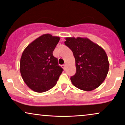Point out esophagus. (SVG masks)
<instances>
[{"mask_svg":"<svg viewBox=\"0 0 125 125\" xmlns=\"http://www.w3.org/2000/svg\"><path fill=\"white\" fill-rule=\"evenodd\" d=\"M62 68L64 70L65 69V68H66V64H63V65H62Z\"/></svg>","mask_w":125,"mask_h":125,"instance_id":"1","label":"esophagus"}]
</instances>
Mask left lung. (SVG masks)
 Segmentation results:
<instances>
[{"instance_id": "obj_1", "label": "left lung", "mask_w": 125, "mask_h": 125, "mask_svg": "<svg viewBox=\"0 0 125 125\" xmlns=\"http://www.w3.org/2000/svg\"><path fill=\"white\" fill-rule=\"evenodd\" d=\"M64 43L72 51L76 72L71 77L72 84L84 91H91L106 77L109 63L102 47L86 38H66Z\"/></svg>"}]
</instances>
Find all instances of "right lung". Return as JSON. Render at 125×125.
I'll return each instance as SVG.
<instances>
[{
	"mask_svg": "<svg viewBox=\"0 0 125 125\" xmlns=\"http://www.w3.org/2000/svg\"><path fill=\"white\" fill-rule=\"evenodd\" d=\"M60 40L58 36L44 34L31 43L23 52L20 72L31 89L38 93L54 87L63 71L58 65L53 52Z\"/></svg>",
	"mask_w": 125,
	"mask_h": 125,
	"instance_id": "obj_1",
	"label": "right lung"
}]
</instances>
